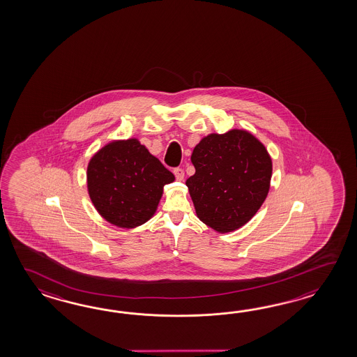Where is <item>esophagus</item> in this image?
I'll list each match as a JSON object with an SVG mask.
<instances>
[{
  "label": "esophagus",
  "instance_id": "1",
  "mask_svg": "<svg viewBox=\"0 0 357 357\" xmlns=\"http://www.w3.org/2000/svg\"><path fill=\"white\" fill-rule=\"evenodd\" d=\"M174 174H175L176 180H178V181H182L183 177H185V172H183V169L180 167L175 168V169H174Z\"/></svg>",
  "mask_w": 357,
  "mask_h": 357
}]
</instances>
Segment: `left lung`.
Masks as SVG:
<instances>
[{
    "instance_id": "8db88e82",
    "label": "left lung",
    "mask_w": 357,
    "mask_h": 357,
    "mask_svg": "<svg viewBox=\"0 0 357 357\" xmlns=\"http://www.w3.org/2000/svg\"><path fill=\"white\" fill-rule=\"evenodd\" d=\"M186 180L199 220L218 232L243 227L264 203L272 177L266 146L245 130L211 134L194 148Z\"/></svg>"
}]
</instances>
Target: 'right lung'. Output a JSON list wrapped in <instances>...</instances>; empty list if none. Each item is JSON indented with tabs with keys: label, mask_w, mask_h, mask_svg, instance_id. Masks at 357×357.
Wrapping results in <instances>:
<instances>
[{
	"label": "right lung",
	"mask_w": 357,
	"mask_h": 357,
	"mask_svg": "<svg viewBox=\"0 0 357 357\" xmlns=\"http://www.w3.org/2000/svg\"><path fill=\"white\" fill-rule=\"evenodd\" d=\"M175 176L137 139L117 140L93 155L88 191L99 214L117 227L134 228L152 218L163 186Z\"/></svg>",
	"instance_id": "1"
}]
</instances>
